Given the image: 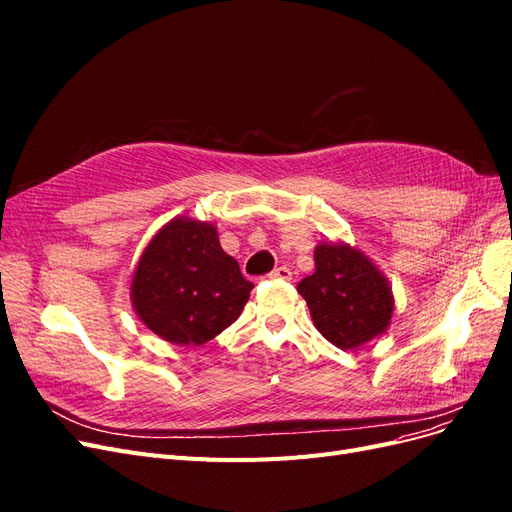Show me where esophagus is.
<instances>
[{"instance_id": "1", "label": "esophagus", "mask_w": 512, "mask_h": 512, "mask_svg": "<svg viewBox=\"0 0 512 512\" xmlns=\"http://www.w3.org/2000/svg\"><path fill=\"white\" fill-rule=\"evenodd\" d=\"M271 280H284V282H290L292 280V271L288 267H277L275 271L269 273Z\"/></svg>"}]
</instances>
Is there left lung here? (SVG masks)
<instances>
[{"mask_svg":"<svg viewBox=\"0 0 512 512\" xmlns=\"http://www.w3.org/2000/svg\"><path fill=\"white\" fill-rule=\"evenodd\" d=\"M316 271L297 284L316 329L342 350L384 333L393 316V294L371 260L348 245L320 243Z\"/></svg>","mask_w":512,"mask_h":512,"instance_id":"left-lung-1","label":"left lung"}]
</instances>
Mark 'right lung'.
I'll use <instances>...</instances> for the list:
<instances>
[{
	"instance_id": "right-lung-1",
	"label": "right lung",
	"mask_w": 512,
	"mask_h": 512,
	"mask_svg": "<svg viewBox=\"0 0 512 512\" xmlns=\"http://www.w3.org/2000/svg\"><path fill=\"white\" fill-rule=\"evenodd\" d=\"M252 288L211 224L177 218L143 252L132 301L138 318L166 342L200 346L239 318Z\"/></svg>"
}]
</instances>
